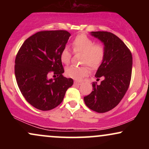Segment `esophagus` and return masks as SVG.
<instances>
[{
    "instance_id": "34e87169",
    "label": "esophagus",
    "mask_w": 149,
    "mask_h": 149,
    "mask_svg": "<svg viewBox=\"0 0 149 149\" xmlns=\"http://www.w3.org/2000/svg\"><path fill=\"white\" fill-rule=\"evenodd\" d=\"M74 83H75V84H76V85H81V84H82V82H80V81H78V80H75V81H74Z\"/></svg>"
}]
</instances>
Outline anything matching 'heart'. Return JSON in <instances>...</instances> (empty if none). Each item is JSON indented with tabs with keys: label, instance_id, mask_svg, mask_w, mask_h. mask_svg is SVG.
<instances>
[{
	"label": "heart",
	"instance_id": "1",
	"mask_svg": "<svg viewBox=\"0 0 149 149\" xmlns=\"http://www.w3.org/2000/svg\"><path fill=\"white\" fill-rule=\"evenodd\" d=\"M74 53H83L81 64L90 66L92 69H97L103 62L106 55L105 46L102 43H95V40L85 34H80L73 39L71 43ZM61 62L69 64L71 59V52L67 47L61 50ZM88 66H71L66 68V74L70 78L80 80L90 73Z\"/></svg>",
	"mask_w": 149,
	"mask_h": 149
}]
</instances>
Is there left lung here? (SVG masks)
<instances>
[{"label":"left lung","instance_id":"obj_1","mask_svg":"<svg viewBox=\"0 0 149 149\" xmlns=\"http://www.w3.org/2000/svg\"><path fill=\"white\" fill-rule=\"evenodd\" d=\"M91 35L104 43L106 55L97 70L98 85L94 82L93 91L84 97L89 109L97 113L111 111L120 103L129 88L131 80L132 56L129 48L118 37L107 31H92Z\"/></svg>","mask_w":149,"mask_h":149}]
</instances>
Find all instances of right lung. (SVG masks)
I'll return each mask as SVG.
<instances>
[{
    "label": "right lung",
    "mask_w": 149,
    "mask_h": 149,
    "mask_svg": "<svg viewBox=\"0 0 149 149\" xmlns=\"http://www.w3.org/2000/svg\"><path fill=\"white\" fill-rule=\"evenodd\" d=\"M71 34L64 30L41 31L24 42L15 58V74L25 100L36 109L49 111L61 103L72 78L63 76L60 59ZM53 72L57 77L48 79Z\"/></svg>",
    "instance_id": "1"
}]
</instances>
